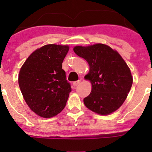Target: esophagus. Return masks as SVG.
Instances as JSON below:
<instances>
[{"label": "esophagus", "mask_w": 152, "mask_h": 152, "mask_svg": "<svg viewBox=\"0 0 152 152\" xmlns=\"http://www.w3.org/2000/svg\"><path fill=\"white\" fill-rule=\"evenodd\" d=\"M80 83H81V81L80 80H78V81H76V82H73V86H74V87H77V86L79 85Z\"/></svg>", "instance_id": "esophagus-1"}]
</instances>
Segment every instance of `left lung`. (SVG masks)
<instances>
[{"label":"left lung","instance_id":"8db88e82","mask_svg":"<svg viewBox=\"0 0 152 152\" xmlns=\"http://www.w3.org/2000/svg\"><path fill=\"white\" fill-rule=\"evenodd\" d=\"M73 51L85 59L90 67L85 79L91 83L92 90L84 99L85 105L102 115L118 110L127 98L133 82L129 67L120 53L102 43L76 45Z\"/></svg>","mask_w":152,"mask_h":152}]
</instances>
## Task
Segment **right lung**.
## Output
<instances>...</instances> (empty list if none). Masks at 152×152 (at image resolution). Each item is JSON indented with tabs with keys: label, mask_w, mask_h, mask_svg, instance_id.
I'll return each instance as SVG.
<instances>
[{
	"label": "right lung",
	"mask_w": 152,
	"mask_h": 152,
	"mask_svg": "<svg viewBox=\"0 0 152 152\" xmlns=\"http://www.w3.org/2000/svg\"><path fill=\"white\" fill-rule=\"evenodd\" d=\"M67 45L48 44L35 50L20 70L18 84L29 108L50 118L62 111L71 92L62 64Z\"/></svg>",
	"instance_id": "right-lung-1"
}]
</instances>
